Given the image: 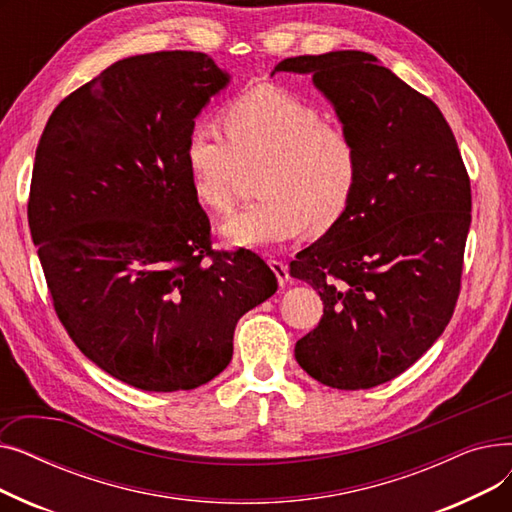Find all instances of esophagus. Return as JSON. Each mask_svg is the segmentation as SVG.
Returning a JSON list of instances; mask_svg holds the SVG:
<instances>
[{
	"mask_svg": "<svg viewBox=\"0 0 512 512\" xmlns=\"http://www.w3.org/2000/svg\"><path fill=\"white\" fill-rule=\"evenodd\" d=\"M270 267L274 270L276 278H278V284L280 286H286L288 280H290V274H288V265L284 261H278V259H270Z\"/></svg>",
	"mask_w": 512,
	"mask_h": 512,
	"instance_id": "obj_1",
	"label": "esophagus"
}]
</instances>
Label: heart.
I'll return each instance as SVG.
<instances>
[{
	"label": "heart",
	"instance_id": "b5f03b06",
	"mask_svg": "<svg viewBox=\"0 0 512 512\" xmlns=\"http://www.w3.org/2000/svg\"><path fill=\"white\" fill-rule=\"evenodd\" d=\"M226 132L193 124L184 164L197 199L213 211L236 201L245 168L261 164L253 205L222 224L240 247H276L305 228L326 230L351 203L359 180V149L344 128L328 124L315 105L280 87L259 85L228 103Z\"/></svg>",
	"mask_w": 512,
	"mask_h": 512
}]
</instances>
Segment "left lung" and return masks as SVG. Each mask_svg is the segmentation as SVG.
Returning <instances> with one entry per match:
<instances>
[{
  "mask_svg": "<svg viewBox=\"0 0 512 512\" xmlns=\"http://www.w3.org/2000/svg\"><path fill=\"white\" fill-rule=\"evenodd\" d=\"M313 74L359 149L355 195L290 263L324 315L294 346L313 380L367 390L409 369L448 326L461 292L471 182L438 105L365 51L282 60Z\"/></svg>",
  "mask_w": 512,
  "mask_h": 512,
  "instance_id": "obj_1",
  "label": "left lung"
}]
</instances>
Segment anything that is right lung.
<instances>
[{
  "instance_id": "right-lung-1",
  "label": "right lung",
  "mask_w": 512,
  "mask_h": 512,
  "mask_svg": "<svg viewBox=\"0 0 512 512\" xmlns=\"http://www.w3.org/2000/svg\"><path fill=\"white\" fill-rule=\"evenodd\" d=\"M230 76L203 51L105 68L49 116L29 226L62 326L97 367L147 392L193 390L232 359L238 319L278 290L247 251H213L184 164Z\"/></svg>"
}]
</instances>
